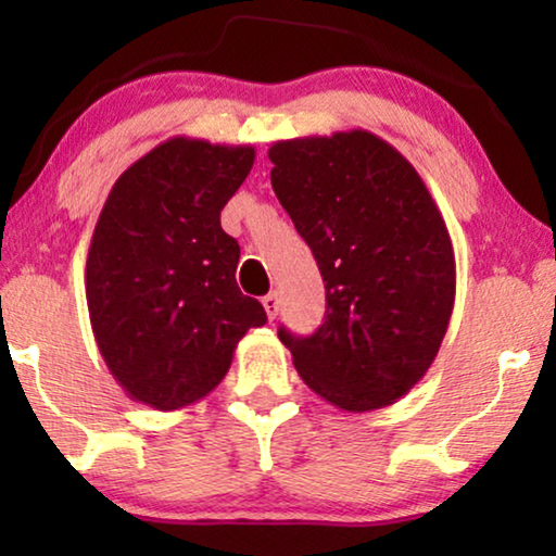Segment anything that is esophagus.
Masks as SVG:
<instances>
[{
	"mask_svg": "<svg viewBox=\"0 0 556 556\" xmlns=\"http://www.w3.org/2000/svg\"><path fill=\"white\" fill-rule=\"evenodd\" d=\"M263 308H265V314H268V318L273 321V318L278 316V311H280V301H278V293H268L263 299Z\"/></svg>",
	"mask_w": 556,
	"mask_h": 556,
	"instance_id": "34e87169",
	"label": "esophagus"
}]
</instances>
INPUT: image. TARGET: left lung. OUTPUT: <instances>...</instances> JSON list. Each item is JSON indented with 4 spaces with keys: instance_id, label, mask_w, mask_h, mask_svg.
Wrapping results in <instances>:
<instances>
[{
    "instance_id": "left-lung-1",
    "label": "left lung",
    "mask_w": 556,
    "mask_h": 556,
    "mask_svg": "<svg viewBox=\"0 0 556 556\" xmlns=\"http://www.w3.org/2000/svg\"><path fill=\"white\" fill-rule=\"evenodd\" d=\"M270 181L326 286L311 337L280 329L303 382L333 407L369 413L425 377L451 324L455 255L415 166L354 128L276 141Z\"/></svg>"
}]
</instances>
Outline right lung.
I'll return each instance as SVG.
<instances>
[{
    "label": "right lung",
    "instance_id": "obj_1",
    "mask_svg": "<svg viewBox=\"0 0 556 556\" xmlns=\"http://www.w3.org/2000/svg\"><path fill=\"white\" fill-rule=\"evenodd\" d=\"M253 162V147L174 136L113 185L86 299L105 367L131 400L164 413L202 400L248 329L268 321L235 283L240 245L219 225Z\"/></svg>",
    "mask_w": 556,
    "mask_h": 556
}]
</instances>
